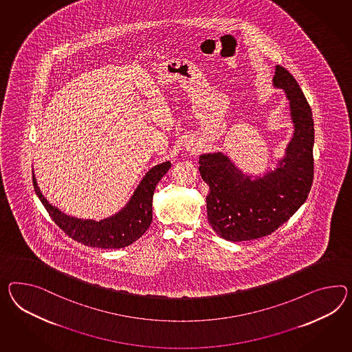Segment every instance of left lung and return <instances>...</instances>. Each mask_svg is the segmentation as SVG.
Instances as JSON below:
<instances>
[{
	"instance_id": "left-lung-1",
	"label": "left lung",
	"mask_w": 352,
	"mask_h": 352,
	"mask_svg": "<svg viewBox=\"0 0 352 352\" xmlns=\"http://www.w3.org/2000/svg\"><path fill=\"white\" fill-rule=\"evenodd\" d=\"M273 85L289 100L294 135L277 168L264 176L243 175L221 152L201 154L199 171L209 185L208 221L222 239L248 241L274 232L301 207L314 177V121L298 81L276 66Z\"/></svg>"
}]
</instances>
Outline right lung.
<instances>
[{
  "label": "right lung",
  "mask_w": 352,
  "mask_h": 352,
  "mask_svg": "<svg viewBox=\"0 0 352 352\" xmlns=\"http://www.w3.org/2000/svg\"><path fill=\"white\" fill-rule=\"evenodd\" d=\"M170 168L171 162L168 161L154 166L140 181L125 208L100 222L66 216L60 209L51 206L42 195L34 175L33 185L38 198L41 199L52 221L72 240L91 248L120 249L136 241L149 228L152 222L154 190Z\"/></svg>",
  "instance_id": "right-lung-1"
}]
</instances>
